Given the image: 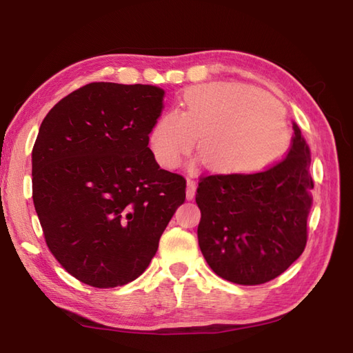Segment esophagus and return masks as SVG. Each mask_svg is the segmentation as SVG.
<instances>
[{"mask_svg":"<svg viewBox=\"0 0 353 353\" xmlns=\"http://www.w3.org/2000/svg\"><path fill=\"white\" fill-rule=\"evenodd\" d=\"M194 196H196V182L192 179H188L186 181V200H192Z\"/></svg>","mask_w":353,"mask_h":353,"instance_id":"esophagus-1","label":"esophagus"}]
</instances>
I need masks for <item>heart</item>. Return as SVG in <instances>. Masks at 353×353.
<instances>
[{
  "instance_id": "b5f03b06",
  "label": "heart",
  "mask_w": 353,
  "mask_h": 353,
  "mask_svg": "<svg viewBox=\"0 0 353 353\" xmlns=\"http://www.w3.org/2000/svg\"><path fill=\"white\" fill-rule=\"evenodd\" d=\"M182 114L171 110L154 123L148 145L162 167H177L197 138L199 157L219 174H244L274 163L290 145L282 110L268 95L232 83L191 88Z\"/></svg>"
}]
</instances>
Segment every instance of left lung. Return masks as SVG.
I'll use <instances>...</instances> for the list:
<instances>
[{
  "label": "left lung",
  "mask_w": 353,
  "mask_h": 353,
  "mask_svg": "<svg viewBox=\"0 0 353 353\" xmlns=\"http://www.w3.org/2000/svg\"><path fill=\"white\" fill-rule=\"evenodd\" d=\"M292 130L290 152L274 167L200 179L199 245L214 273L229 282L265 283L305 250L314 188L311 152L296 123Z\"/></svg>",
  "instance_id": "obj_1"
}]
</instances>
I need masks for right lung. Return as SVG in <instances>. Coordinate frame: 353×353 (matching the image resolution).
<instances>
[{"instance_id":"1","label":"right lung","mask_w":353,"mask_h":353,"mask_svg":"<svg viewBox=\"0 0 353 353\" xmlns=\"http://www.w3.org/2000/svg\"><path fill=\"white\" fill-rule=\"evenodd\" d=\"M163 95L152 85L89 83L39 127L36 214L54 258L91 287H119L144 273L185 201V179L162 170L148 148Z\"/></svg>"}]
</instances>
